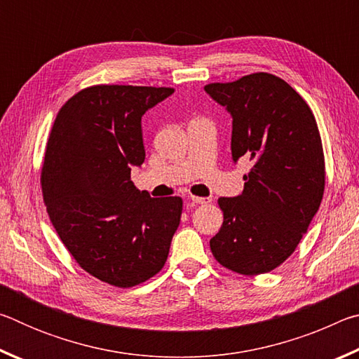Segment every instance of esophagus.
Returning <instances> with one entry per match:
<instances>
[{
	"label": "esophagus",
	"instance_id": "obj_1",
	"mask_svg": "<svg viewBox=\"0 0 359 359\" xmlns=\"http://www.w3.org/2000/svg\"><path fill=\"white\" fill-rule=\"evenodd\" d=\"M190 201L193 204H209L212 203L210 198H201V196H190Z\"/></svg>",
	"mask_w": 359,
	"mask_h": 359
}]
</instances>
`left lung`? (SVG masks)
<instances>
[{"label":"left lung","mask_w":359,"mask_h":359,"mask_svg":"<svg viewBox=\"0 0 359 359\" xmlns=\"http://www.w3.org/2000/svg\"><path fill=\"white\" fill-rule=\"evenodd\" d=\"M204 90L233 117V160L252 165L239 196L218 198L223 224L210 239L212 255L242 276L271 272L296 250L323 199L317 120L306 100L269 72Z\"/></svg>","instance_id":"8db88e82"}]
</instances>
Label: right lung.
<instances>
[{"label": "right lung", "mask_w": 359, "mask_h": 359, "mask_svg": "<svg viewBox=\"0 0 359 359\" xmlns=\"http://www.w3.org/2000/svg\"><path fill=\"white\" fill-rule=\"evenodd\" d=\"M169 87L92 85L65 102L41 169L42 198L71 257L90 276L130 288L165 266L182 198H150L131 182L145 160L141 118Z\"/></svg>", "instance_id": "obj_1"}]
</instances>
